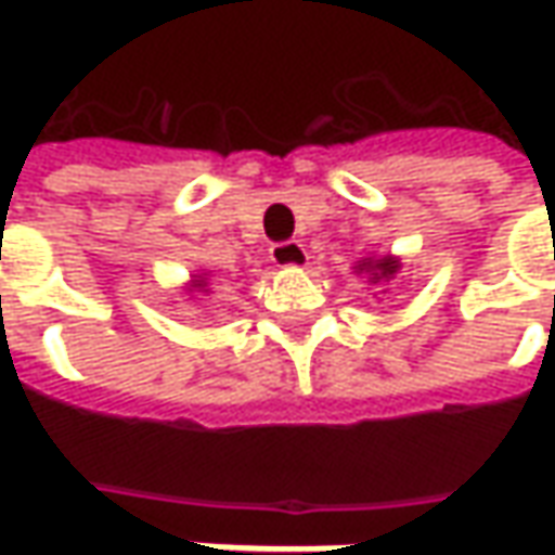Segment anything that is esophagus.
Listing matches in <instances>:
<instances>
[{
	"mask_svg": "<svg viewBox=\"0 0 555 555\" xmlns=\"http://www.w3.org/2000/svg\"><path fill=\"white\" fill-rule=\"evenodd\" d=\"M271 262L281 268H296L309 262V249L299 244V241H281V244L271 246Z\"/></svg>",
	"mask_w": 555,
	"mask_h": 555,
	"instance_id": "1",
	"label": "esophagus"
}]
</instances>
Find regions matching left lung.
Returning <instances> with one entry per match:
<instances>
[{
    "instance_id": "1",
    "label": "left lung",
    "mask_w": 555,
    "mask_h": 555,
    "mask_svg": "<svg viewBox=\"0 0 555 555\" xmlns=\"http://www.w3.org/2000/svg\"><path fill=\"white\" fill-rule=\"evenodd\" d=\"M367 268H371L373 271V281H379V278H392L395 271H398V262H395V259H389V256H386V259H376V262H361V266H358V271H367Z\"/></svg>"
}]
</instances>
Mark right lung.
I'll return each instance as SVG.
<instances>
[{"label": "right lung", "instance_id": "1", "mask_svg": "<svg viewBox=\"0 0 555 555\" xmlns=\"http://www.w3.org/2000/svg\"><path fill=\"white\" fill-rule=\"evenodd\" d=\"M194 287H197V289H203V287H206V281H194Z\"/></svg>", "mask_w": 555, "mask_h": 555}]
</instances>
